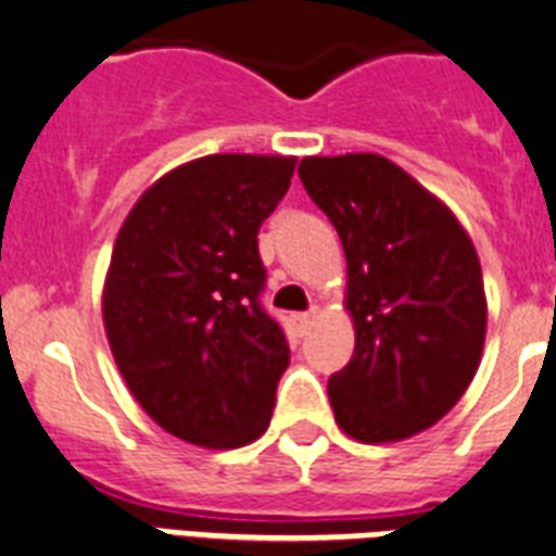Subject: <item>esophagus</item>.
Wrapping results in <instances>:
<instances>
[{
  "instance_id": "34e87169",
  "label": "esophagus",
  "mask_w": 556,
  "mask_h": 556,
  "mask_svg": "<svg viewBox=\"0 0 556 556\" xmlns=\"http://www.w3.org/2000/svg\"><path fill=\"white\" fill-rule=\"evenodd\" d=\"M314 317H317V311H308V314H293L291 323H293V328H296V333L308 331L311 323H314Z\"/></svg>"
}]
</instances>
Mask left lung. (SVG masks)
Listing matches in <instances>:
<instances>
[{
  "mask_svg": "<svg viewBox=\"0 0 556 556\" xmlns=\"http://www.w3.org/2000/svg\"><path fill=\"white\" fill-rule=\"evenodd\" d=\"M300 179L349 263L345 308L356 345L328 380L333 419L359 442L426 431L480 368L489 308L471 237L380 153L305 156Z\"/></svg>",
  "mask_w": 556,
  "mask_h": 556,
  "instance_id": "obj_1",
  "label": "left lung"
}]
</instances>
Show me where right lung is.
<instances>
[{
	"label": "right lung",
	"instance_id": "obj_1",
	"mask_svg": "<svg viewBox=\"0 0 556 556\" xmlns=\"http://www.w3.org/2000/svg\"><path fill=\"white\" fill-rule=\"evenodd\" d=\"M293 156L214 153L156 179L130 207L102 291L130 394L168 434L239 448L265 434L288 368L260 305L256 233L291 188Z\"/></svg>",
	"mask_w": 556,
	"mask_h": 556
}]
</instances>
